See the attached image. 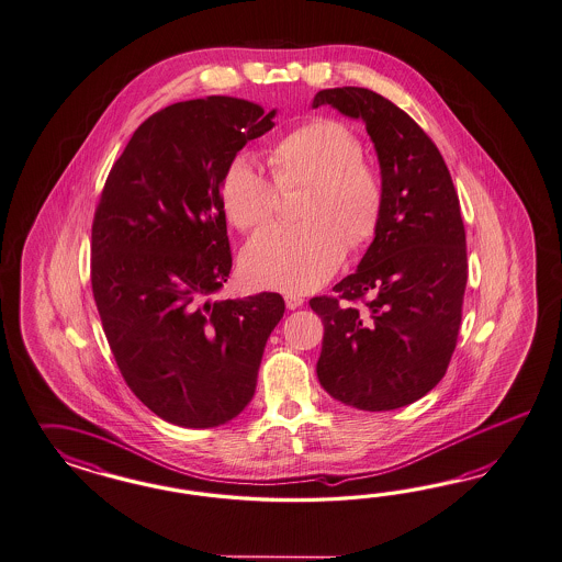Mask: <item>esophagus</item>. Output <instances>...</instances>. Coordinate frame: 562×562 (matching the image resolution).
<instances>
[{
  "label": "esophagus",
  "instance_id": "34e87169",
  "mask_svg": "<svg viewBox=\"0 0 562 562\" xmlns=\"http://www.w3.org/2000/svg\"><path fill=\"white\" fill-rule=\"evenodd\" d=\"M286 306H289L290 311H294V308H299V306H303V296H296V294H286Z\"/></svg>",
  "mask_w": 562,
  "mask_h": 562
}]
</instances>
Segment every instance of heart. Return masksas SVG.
Wrapping results in <instances>:
<instances>
[{
  "instance_id": "1",
  "label": "heart",
  "mask_w": 562,
  "mask_h": 562,
  "mask_svg": "<svg viewBox=\"0 0 562 562\" xmlns=\"http://www.w3.org/2000/svg\"><path fill=\"white\" fill-rule=\"evenodd\" d=\"M273 177L247 154L228 160L221 202L228 221L251 231L272 221L280 189L308 188L296 226H270L243 251V276L257 289L303 294L340 268L346 251H360L379 235L387 191L364 160L362 139L346 123L317 117L280 137L270 154Z\"/></svg>"
}]
</instances>
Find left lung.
Wrapping results in <instances>:
<instances>
[{"label": "left lung", "instance_id": "8db88e82", "mask_svg": "<svg viewBox=\"0 0 562 562\" xmlns=\"http://www.w3.org/2000/svg\"><path fill=\"white\" fill-rule=\"evenodd\" d=\"M322 104L364 121L387 205L357 272L334 296L308 301L324 322L317 376L346 406L402 408L441 381L458 344L468 282L460 198L435 142L392 101L344 86L317 92L313 106Z\"/></svg>", "mask_w": 562, "mask_h": 562}]
</instances>
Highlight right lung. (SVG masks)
I'll return each mask as SVG.
<instances>
[{"instance_id":"1","label":"right lung","mask_w":562,"mask_h":562,"mask_svg":"<svg viewBox=\"0 0 562 562\" xmlns=\"http://www.w3.org/2000/svg\"><path fill=\"white\" fill-rule=\"evenodd\" d=\"M276 111L233 97L175 102L144 121L113 165L92 221L90 280L127 387L170 425L221 426L256 393L278 292L216 301L233 268L224 167Z\"/></svg>"}]
</instances>
